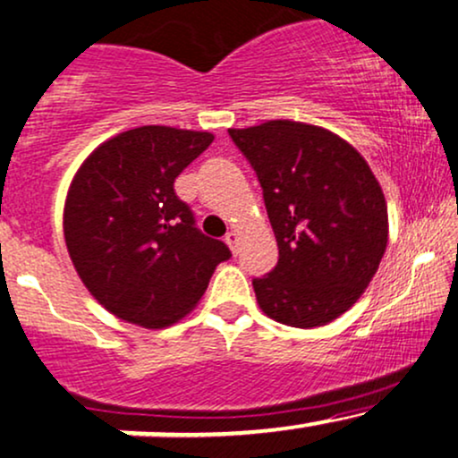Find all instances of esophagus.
I'll use <instances>...</instances> for the list:
<instances>
[{"label":"esophagus","instance_id":"obj_1","mask_svg":"<svg viewBox=\"0 0 458 458\" xmlns=\"http://www.w3.org/2000/svg\"><path fill=\"white\" fill-rule=\"evenodd\" d=\"M225 243H228V248L233 250V254H237V245H239V233H237V230H230V233L225 234Z\"/></svg>","mask_w":458,"mask_h":458}]
</instances>
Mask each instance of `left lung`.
<instances>
[{"instance_id": "left-lung-1", "label": "left lung", "mask_w": 458, "mask_h": 458, "mask_svg": "<svg viewBox=\"0 0 458 458\" xmlns=\"http://www.w3.org/2000/svg\"><path fill=\"white\" fill-rule=\"evenodd\" d=\"M263 187L278 265L254 278L265 315L293 328L326 326L363 295L389 237L369 165L330 130L289 119L228 130Z\"/></svg>"}]
</instances>
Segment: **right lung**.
I'll return each instance as SVG.
<instances>
[{
  "mask_svg": "<svg viewBox=\"0 0 458 458\" xmlns=\"http://www.w3.org/2000/svg\"><path fill=\"white\" fill-rule=\"evenodd\" d=\"M210 132L140 125L82 163L64 202V241L82 283L119 319L165 328L199 302L224 241L195 225L174 182L213 143Z\"/></svg>",
  "mask_w": 458,
  "mask_h": 458,
  "instance_id": "obj_1",
  "label": "right lung"
}]
</instances>
